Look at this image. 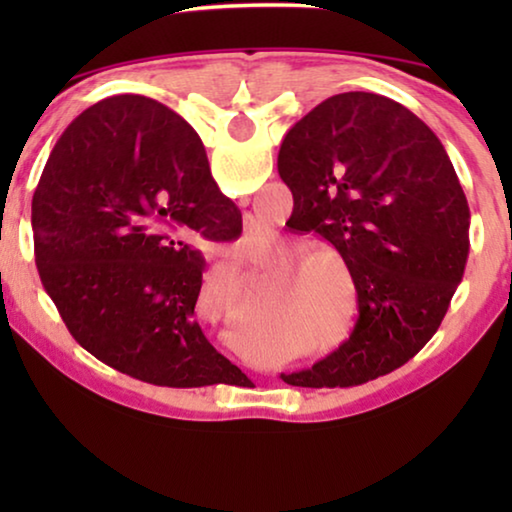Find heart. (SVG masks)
Segmentation results:
<instances>
[{
    "label": "heart",
    "instance_id": "1",
    "mask_svg": "<svg viewBox=\"0 0 512 512\" xmlns=\"http://www.w3.org/2000/svg\"><path fill=\"white\" fill-rule=\"evenodd\" d=\"M291 254V251H286ZM335 260L345 268L347 261L338 249L328 247V244H319V247H307L293 258L291 272H300L296 279V291L310 300L312 310L319 312L321 317L331 314V307L335 303V293L340 286V270L332 261Z\"/></svg>",
    "mask_w": 512,
    "mask_h": 512
}]
</instances>
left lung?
<instances>
[{
	"label": "left lung",
	"instance_id": "1",
	"mask_svg": "<svg viewBox=\"0 0 512 512\" xmlns=\"http://www.w3.org/2000/svg\"><path fill=\"white\" fill-rule=\"evenodd\" d=\"M277 170L296 219L345 256L359 296L345 345L282 380L356 387L401 368L438 331L471 247V212L445 146L403 104L356 90L286 132Z\"/></svg>",
	"mask_w": 512,
	"mask_h": 512
}]
</instances>
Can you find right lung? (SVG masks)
I'll use <instances>...</instances> for the list:
<instances>
[{
	"mask_svg": "<svg viewBox=\"0 0 512 512\" xmlns=\"http://www.w3.org/2000/svg\"><path fill=\"white\" fill-rule=\"evenodd\" d=\"M34 256L62 321L95 359L158 387L230 382L237 366L195 321L209 242L242 233L184 118L114 95L74 118L32 198Z\"/></svg>",
	"mask_w": 512,
	"mask_h": 512,
	"instance_id": "right-lung-1",
	"label": "right lung"
}]
</instances>
